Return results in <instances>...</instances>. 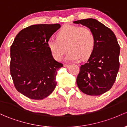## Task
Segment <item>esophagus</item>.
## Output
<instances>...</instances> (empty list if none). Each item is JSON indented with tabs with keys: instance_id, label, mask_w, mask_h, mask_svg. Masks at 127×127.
Segmentation results:
<instances>
[{
	"instance_id": "esophagus-1",
	"label": "esophagus",
	"mask_w": 127,
	"mask_h": 127,
	"mask_svg": "<svg viewBox=\"0 0 127 127\" xmlns=\"http://www.w3.org/2000/svg\"><path fill=\"white\" fill-rule=\"evenodd\" d=\"M64 66H65V67H68V66H69V64H64Z\"/></svg>"
}]
</instances>
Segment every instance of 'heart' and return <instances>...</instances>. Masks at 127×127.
Returning <instances> with one entry per match:
<instances>
[{"instance_id":"obj_1","label":"heart","mask_w":127,"mask_h":127,"mask_svg":"<svg viewBox=\"0 0 127 127\" xmlns=\"http://www.w3.org/2000/svg\"><path fill=\"white\" fill-rule=\"evenodd\" d=\"M56 37L57 39L48 41V47L56 61L62 59L67 50V61L86 59L92 54L96 45L93 32L86 27L65 25L58 31Z\"/></svg>"}]
</instances>
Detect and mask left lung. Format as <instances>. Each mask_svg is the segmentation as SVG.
<instances>
[{
  "label": "left lung",
  "instance_id": "obj_1",
  "mask_svg": "<svg viewBox=\"0 0 127 127\" xmlns=\"http://www.w3.org/2000/svg\"><path fill=\"white\" fill-rule=\"evenodd\" d=\"M93 32L96 45L85 64L80 66L76 83L80 90L90 96H99L111 88L119 69L120 46L109 28L94 19L73 22Z\"/></svg>",
  "mask_w": 127,
  "mask_h": 127
}]
</instances>
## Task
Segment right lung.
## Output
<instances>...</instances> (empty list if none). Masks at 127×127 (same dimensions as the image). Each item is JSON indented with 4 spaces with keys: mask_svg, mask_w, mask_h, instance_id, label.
Wrapping results in <instances>:
<instances>
[{
    "mask_svg": "<svg viewBox=\"0 0 127 127\" xmlns=\"http://www.w3.org/2000/svg\"><path fill=\"white\" fill-rule=\"evenodd\" d=\"M61 25L37 24L17 34L10 48V74L14 87L27 97L41 100L56 85L57 71L63 64L57 62L48 41Z\"/></svg>",
    "mask_w": 127,
    "mask_h": 127,
    "instance_id": "obj_1",
    "label": "right lung"
}]
</instances>
